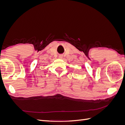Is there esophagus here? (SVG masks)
<instances>
[{"mask_svg":"<svg viewBox=\"0 0 125 125\" xmlns=\"http://www.w3.org/2000/svg\"><path fill=\"white\" fill-rule=\"evenodd\" d=\"M58 57L60 59H62L63 58V55H59V56H58Z\"/></svg>","mask_w":125,"mask_h":125,"instance_id":"1","label":"esophagus"}]
</instances>
